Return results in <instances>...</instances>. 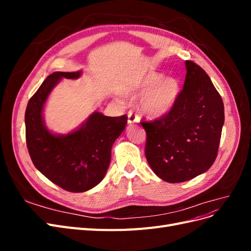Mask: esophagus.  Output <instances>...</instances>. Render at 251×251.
<instances>
[{
	"label": "esophagus",
	"instance_id": "34e87169",
	"mask_svg": "<svg viewBox=\"0 0 251 251\" xmlns=\"http://www.w3.org/2000/svg\"><path fill=\"white\" fill-rule=\"evenodd\" d=\"M127 123H128V125H134V124L139 123V117L134 111H128V113H127Z\"/></svg>",
	"mask_w": 251,
	"mask_h": 251
}]
</instances>
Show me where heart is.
Instances as JSON below:
<instances>
[{"label": "heart", "mask_w": 251, "mask_h": 251, "mask_svg": "<svg viewBox=\"0 0 251 251\" xmlns=\"http://www.w3.org/2000/svg\"><path fill=\"white\" fill-rule=\"evenodd\" d=\"M145 92L140 98V110L151 118H159L169 114L179 95V82L172 76H163L149 72L136 79L127 93Z\"/></svg>", "instance_id": "obj_1"}]
</instances>
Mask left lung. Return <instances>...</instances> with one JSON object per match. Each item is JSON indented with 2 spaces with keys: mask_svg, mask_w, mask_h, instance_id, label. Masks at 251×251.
<instances>
[{
  "mask_svg": "<svg viewBox=\"0 0 251 251\" xmlns=\"http://www.w3.org/2000/svg\"><path fill=\"white\" fill-rule=\"evenodd\" d=\"M183 89L169 114L141 123L147 132L146 157L163 181L179 183L208 171L218 154L224 104L208 75L185 60Z\"/></svg>",
  "mask_w": 251,
  "mask_h": 251,
  "instance_id": "8db88e82",
  "label": "left lung"
}]
</instances>
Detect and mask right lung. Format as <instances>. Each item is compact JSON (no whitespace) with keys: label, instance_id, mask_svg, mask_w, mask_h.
Instances as JSON below:
<instances>
[{"label":"right lung","instance_id":"add662e5","mask_svg":"<svg viewBox=\"0 0 251 251\" xmlns=\"http://www.w3.org/2000/svg\"><path fill=\"white\" fill-rule=\"evenodd\" d=\"M81 71L54 72L30 98L25 112L26 143L35 168L65 191L82 193L103 179L111 161L113 143L124 132L127 116L108 117L91 114L76 130L53 134L45 126L44 105L63 78L76 79Z\"/></svg>","mask_w":251,"mask_h":251}]
</instances>
